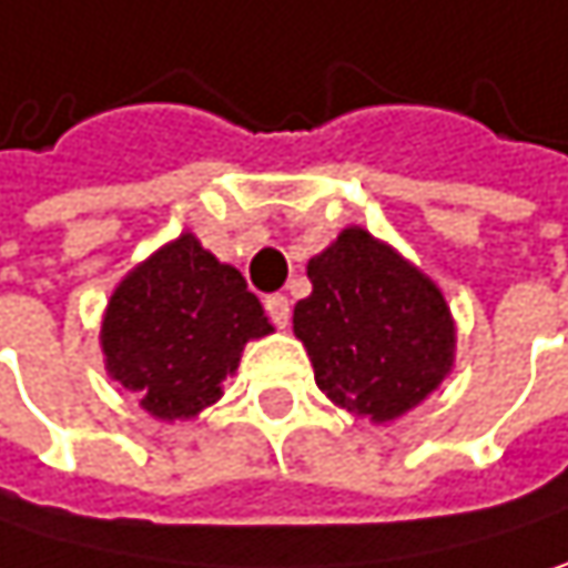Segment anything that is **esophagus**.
<instances>
[{
	"label": "esophagus",
	"mask_w": 568,
	"mask_h": 568,
	"mask_svg": "<svg viewBox=\"0 0 568 568\" xmlns=\"http://www.w3.org/2000/svg\"><path fill=\"white\" fill-rule=\"evenodd\" d=\"M263 305H266V315L273 318L276 328H285V325H288V298H285V295H280V292H276V295H266Z\"/></svg>",
	"instance_id": "obj_1"
}]
</instances>
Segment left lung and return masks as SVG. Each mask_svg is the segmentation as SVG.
<instances>
[{
  "mask_svg": "<svg viewBox=\"0 0 568 568\" xmlns=\"http://www.w3.org/2000/svg\"><path fill=\"white\" fill-rule=\"evenodd\" d=\"M312 295L292 312L318 389L347 413L389 423L455 364V322L438 285L364 227L308 260Z\"/></svg>",
  "mask_w": 568,
  "mask_h": 568,
  "instance_id": "1",
  "label": "left lung"
}]
</instances>
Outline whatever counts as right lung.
<instances>
[{"label":"right lung","instance_id":"add662e5","mask_svg":"<svg viewBox=\"0 0 568 568\" xmlns=\"http://www.w3.org/2000/svg\"><path fill=\"white\" fill-rule=\"evenodd\" d=\"M273 332L246 280L181 233L110 295L100 344L106 374L155 419H191L224 396L250 337Z\"/></svg>","mask_w":568,"mask_h":568}]
</instances>
